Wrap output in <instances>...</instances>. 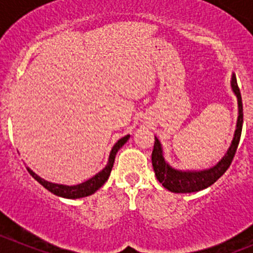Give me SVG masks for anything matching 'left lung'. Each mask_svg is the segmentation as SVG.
Masks as SVG:
<instances>
[{"mask_svg": "<svg viewBox=\"0 0 253 253\" xmlns=\"http://www.w3.org/2000/svg\"><path fill=\"white\" fill-rule=\"evenodd\" d=\"M232 90L236 94L239 101V119H237V128L235 131V137L232 139L231 147L229 148L224 158L214 167L202 171H180L173 169L166 163L162 153V147L158 139L154 137V146L152 151V166L159 183L166 189L173 193H194L203 190L208 186L212 185L225 171L229 169L234 161L235 153L239 147L240 138L242 132V122H244V107H242V97L237 85L236 77H232Z\"/></svg>", "mask_w": 253, "mask_h": 253, "instance_id": "left-lung-1", "label": "left lung"}]
</instances>
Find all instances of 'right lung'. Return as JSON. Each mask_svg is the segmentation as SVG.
I'll return each instance as SVG.
<instances>
[{"instance_id":"add662e5","label":"right lung","mask_w":253,"mask_h":253,"mask_svg":"<svg viewBox=\"0 0 253 253\" xmlns=\"http://www.w3.org/2000/svg\"><path fill=\"white\" fill-rule=\"evenodd\" d=\"M129 138V134L127 136L122 137L121 139H119L116 144L112 147V151L110 153L109 157V163L107 166L102 169L100 173H97L96 175L92 176L91 179L89 180L84 181V183L79 184V185H74V186H69V185H61V184H54V183H49V181L44 180L42 179L41 176L37 175L34 171H32L31 169L27 168V170L29 171L32 176L36 179L38 183H41L42 185L44 186L45 189H48L49 192L53 193V194L58 195V197L61 198H68V199H78V198H84V197H89V195L94 194L96 192L97 189L101 188L102 185L105 184V181L109 179L110 173H111V169L114 167V162H115V157H116V153L119 152V149L124 146L125 143L127 142V139Z\"/></svg>"}]
</instances>
